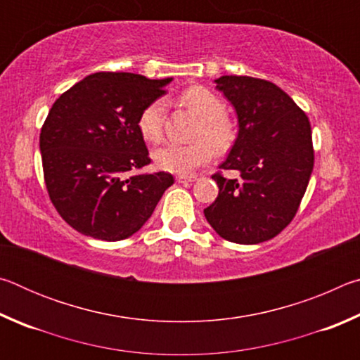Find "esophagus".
Instances as JSON below:
<instances>
[{"label": "esophagus", "instance_id": "esophagus-1", "mask_svg": "<svg viewBox=\"0 0 360 360\" xmlns=\"http://www.w3.org/2000/svg\"><path fill=\"white\" fill-rule=\"evenodd\" d=\"M195 179H197V176H178V178H176L178 182H193Z\"/></svg>", "mask_w": 360, "mask_h": 360}]
</instances>
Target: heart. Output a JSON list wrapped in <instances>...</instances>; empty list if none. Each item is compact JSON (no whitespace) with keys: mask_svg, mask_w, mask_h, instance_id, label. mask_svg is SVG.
<instances>
[{"mask_svg":"<svg viewBox=\"0 0 360 360\" xmlns=\"http://www.w3.org/2000/svg\"><path fill=\"white\" fill-rule=\"evenodd\" d=\"M181 103L198 115L200 124L191 144H167L154 150V162L162 172L187 176L198 167L206 165L214 155V149L222 152L233 141L235 133L230 120L225 117V103L202 85H192L181 94ZM165 122V103L155 100L146 106L138 117V130L148 143H160Z\"/></svg>","mask_w":360,"mask_h":360,"instance_id":"1","label":"heart"}]
</instances>
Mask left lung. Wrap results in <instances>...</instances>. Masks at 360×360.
Masks as SVG:
<instances>
[{
  "mask_svg": "<svg viewBox=\"0 0 360 360\" xmlns=\"http://www.w3.org/2000/svg\"><path fill=\"white\" fill-rule=\"evenodd\" d=\"M238 115V138L217 172L219 195L205 210L224 240L257 245L294 219L314 165L311 125L295 101L270 81L249 76L216 79Z\"/></svg>",
  "mask_w": 360,
  "mask_h": 360,
  "instance_id": "left-lung-1",
  "label": "left lung"
}]
</instances>
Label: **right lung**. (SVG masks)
<instances>
[{
    "label": "right lung",
    "mask_w": 360,
    "mask_h": 360,
    "mask_svg": "<svg viewBox=\"0 0 360 360\" xmlns=\"http://www.w3.org/2000/svg\"><path fill=\"white\" fill-rule=\"evenodd\" d=\"M168 79L133 72H95L58 96L41 129L47 193L72 229L119 241L143 227L163 192L165 172L133 174L149 165L138 117L167 92Z\"/></svg>",
    "instance_id": "obj_1"
}]
</instances>
